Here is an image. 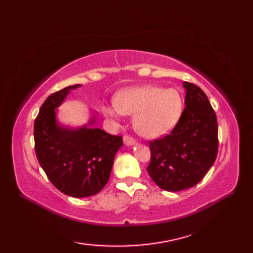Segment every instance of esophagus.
Listing matches in <instances>:
<instances>
[{
    "label": "esophagus",
    "instance_id": "esophagus-1",
    "mask_svg": "<svg viewBox=\"0 0 253 253\" xmlns=\"http://www.w3.org/2000/svg\"><path fill=\"white\" fill-rule=\"evenodd\" d=\"M124 143L126 144V146H133V144L136 143V140L135 139H133L131 136H129V135H125L124 136Z\"/></svg>",
    "mask_w": 253,
    "mask_h": 253
}]
</instances>
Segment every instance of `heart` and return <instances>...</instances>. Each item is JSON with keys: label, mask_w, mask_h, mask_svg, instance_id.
I'll return each mask as SVG.
<instances>
[{"label": "heart", "mask_w": 253, "mask_h": 253, "mask_svg": "<svg viewBox=\"0 0 253 253\" xmlns=\"http://www.w3.org/2000/svg\"><path fill=\"white\" fill-rule=\"evenodd\" d=\"M106 116L118 121L123 114L135 115L133 126L141 136L159 138L169 133L179 121L182 99L175 89L144 85L116 95L115 104L105 105Z\"/></svg>", "instance_id": "heart-1"}]
</instances>
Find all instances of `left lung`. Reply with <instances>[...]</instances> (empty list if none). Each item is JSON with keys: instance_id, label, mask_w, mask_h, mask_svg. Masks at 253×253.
<instances>
[{"instance_id": "obj_1", "label": "left lung", "mask_w": 253, "mask_h": 253, "mask_svg": "<svg viewBox=\"0 0 253 253\" xmlns=\"http://www.w3.org/2000/svg\"><path fill=\"white\" fill-rule=\"evenodd\" d=\"M186 107L169 135L150 142L151 161L147 168L152 180L166 191L196 186L216 159L217 121L203 91L184 83Z\"/></svg>"}]
</instances>
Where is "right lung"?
Wrapping results in <instances>:
<instances>
[{
	"instance_id": "obj_1",
	"label": "right lung",
	"mask_w": 253,
	"mask_h": 253,
	"mask_svg": "<svg viewBox=\"0 0 253 253\" xmlns=\"http://www.w3.org/2000/svg\"><path fill=\"white\" fill-rule=\"evenodd\" d=\"M68 85L52 93L41 105L35 121V150L47 178L67 196L84 198L96 195L109 181L115 154L123 146L121 136L96 127L94 117L88 125L69 128L57 123L55 110L71 90Z\"/></svg>"
}]
</instances>
